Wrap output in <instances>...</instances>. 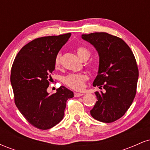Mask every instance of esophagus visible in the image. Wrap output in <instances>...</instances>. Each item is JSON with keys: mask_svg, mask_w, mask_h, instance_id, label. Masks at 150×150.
<instances>
[{"mask_svg": "<svg viewBox=\"0 0 150 150\" xmlns=\"http://www.w3.org/2000/svg\"><path fill=\"white\" fill-rule=\"evenodd\" d=\"M82 95H83V94H82V93H77V92L74 93V96H75V97H79Z\"/></svg>", "mask_w": 150, "mask_h": 150, "instance_id": "obj_1", "label": "esophagus"}]
</instances>
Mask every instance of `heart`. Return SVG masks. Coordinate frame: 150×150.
Returning a JSON list of instances; mask_svg holds the SVG:
<instances>
[{
  "label": "heart",
  "instance_id": "1",
  "mask_svg": "<svg viewBox=\"0 0 150 150\" xmlns=\"http://www.w3.org/2000/svg\"><path fill=\"white\" fill-rule=\"evenodd\" d=\"M76 53L78 57L82 61H87L90 56V51L83 46H78L76 49ZM55 68H61V55L60 53L56 55L54 60ZM91 68H94V65H89ZM88 80V75L85 73L69 74L63 77V82L70 88L75 90H81L83 89L85 82Z\"/></svg>",
  "mask_w": 150,
  "mask_h": 150
}]
</instances>
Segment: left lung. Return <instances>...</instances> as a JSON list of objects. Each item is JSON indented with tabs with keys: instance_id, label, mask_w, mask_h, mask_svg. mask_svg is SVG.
I'll return each mask as SVG.
<instances>
[{
	"instance_id": "left-lung-1",
	"label": "left lung",
	"mask_w": 150,
	"mask_h": 150,
	"mask_svg": "<svg viewBox=\"0 0 150 150\" xmlns=\"http://www.w3.org/2000/svg\"><path fill=\"white\" fill-rule=\"evenodd\" d=\"M99 56V71L94 87L97 101L90 113L94 119L112 123L121 118L132 104L137 92L139 71L135 56L120 38L106 32L82 34Z\"/></svg>"
}]
</instances>
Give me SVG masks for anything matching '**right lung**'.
<instances>
[{
    "label": "right lung",
    "instance_id": "obj_1",
    "mask_svg": "<svg viewBox=\"0 0 150 150\" xmlns=\"http://www.w3.org/2000/svg\"><path fill=\"white\" fill-rule=\"evenodd\" d=\"M71 33L34 39L22 48L11 68L10 82L15 104L26 120L34 127L47 130L63 119L66 101L73 92L61 86L57 92H47L54 60Z\"/></svg>",
    "mask_w": 150,
    "mask_h": 150
}]
</instances>
